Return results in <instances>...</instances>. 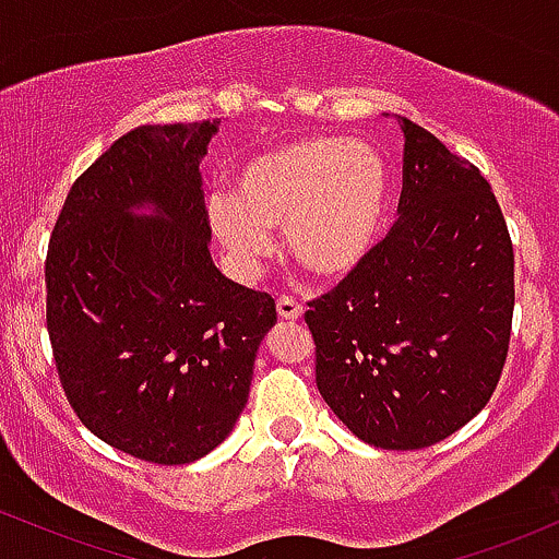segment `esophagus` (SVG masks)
<instances>
[{
    "label": "esophagus",
    "instance_id": "esophagus-1",
    "mask_svg": "<svg viewBox=\"0 0 559 559\" xmlns=\"http://www.w3.org/2000/svg\"><path fill=\"white\" fill-rule=\"evenodd\" d=\"M277 313L282 319H300V313H304V306H300L293 296H280L277 298Z\"/></svg>",
    "mask_w": 559,
    "mask_h": 559
}]
</instances>
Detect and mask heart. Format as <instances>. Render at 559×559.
Segmentation results:
<instances>
[{
	"label": "heart",
	"mask_w": 559,
	"mask_h": 559,
	"mask_svg": "<svg viewBox=\"0 0 559 559\" xmlns=\"http://www.w3.org/2000/svg\"><path fill=\"white\" fill-rule=\"evenodd\" d=\"M388 166L374 147L309 136L253 155L235 198L216 195L209 218L242 272L272 253L269 229L285 227L290 255L317 277H337L378 242L388 211Z\"/></svg>",
	"instance_id": "obj_1"
}]
</instances>
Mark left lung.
Listing matches in <instances>:
<instances>
[{"label": "left lung", "instance_id": "left-lung-1", "mask_svg": "<svg viewBox=\"0 0 559 559\" xmlns=\"http://www.w3.org/2000/svg\"><path fill=\"white\" fill-rule=\"evenodd\" d=\"M399 222L304 313L317 388L378 449H425L497 391L510 350L515 253L491 185L401 118Z\"/></svg>", "mask_w": 559, "mask_h": 559}]
</instances>
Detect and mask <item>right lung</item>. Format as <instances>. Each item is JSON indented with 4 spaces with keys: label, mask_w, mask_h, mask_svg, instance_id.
Here are the masks:
<instances>
[{
    "label": "right lung",
    "mask_w": 559,
    "mask_h": 559,
    "mask_svg": "<svg viewBox=\"0 0 559 559\" xmlns=\"http://www.w3.org/2000/svg\"><path fill=\"white\" fill-rule=\"evenodd\" d=\"M218 121L140 127L73 181L49 237L47 332L68 404L153 465L216 449L277 322L269 293L213 266L198 163ZM150 204L155 217H134Z\"/></svg>",
    "instance_id": "obj_1"
}]
</instances>
